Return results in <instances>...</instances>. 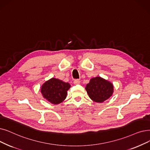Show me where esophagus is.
Segmentation results:
<instances>
[{"label":"esophagus","mask_w":150,"mask_h":150,"mask_svg":"<svg viewBox=\"0 0 150 150\" xmlns=\"http://www.w3.org/2000/svg\"><path fill=\"white\" fill-rule=\"evenodd\" d=\"M74 83L75 84H80V80H75L74 81Z\"/></svg>","instance_id":"obj_1"}]
</instances>
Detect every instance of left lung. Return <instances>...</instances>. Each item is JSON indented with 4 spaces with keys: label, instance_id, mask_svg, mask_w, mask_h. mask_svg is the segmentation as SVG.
Instances as JSON below:
<instances>
[{
    "label": "left lung",
    "instance_id": "left-lung-1",
    "mask_svg": "<svg viewBox=\"0 0 150 150\" xmlns=\"http://www.w3.org/2000/svg\"><path fill=\"white\" fill-rule=\"evenodd\" d=\"M85 89L91 99L98 103L109 99L113 93V84L100 76L91 79Z\"/></svg>",
    "mask_w": 150,
    "mask_h": 150
}]
</instances>
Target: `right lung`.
<instances>
[{
  "mask_svg": "<svg viewBox=\"0 0 150 150\" xmlns=\"http://www.w3.org/2000/svg\"><path fill=\"white\" fill-rule=\"evenodd\" d=\"M70 84L52 78L45 82L41 87V93L47 100L53 104H59L66 99Z\"/></svg>",
  "mask_w": 150,
  "mask_h": 150,
  "instance_id": "obj_1",
  "label": "right lung"
}]
</instances>
